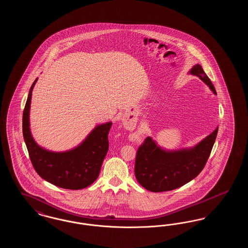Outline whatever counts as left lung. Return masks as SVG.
I'll use <instances>...</instances> for the list:
<instances>
[{"label":"left lung","instance_id":"left-lung-1","mask_svg":"<svg viewBox=\"0 0 248 248\" xmlns=\"http://www.w3.org/2000/svg\"><path fill=\"white\" fill-rule=\"evenodd\" d=\"M189 73L198 76L217 94L212 82L201 65H194ZM217 129L218 127L194 147L177 151L164 150L148 137L136 156L137 180L143 188L154 192L172 190L185 185L203 169L216 141Z\"/></svg>","mask_w":248,"mask_h":248}]
</instances>
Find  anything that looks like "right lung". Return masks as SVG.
<instances>
[{
  "label": "right lung",
  "mask_w": 248,
  "mask_h": 248,
  "mask_svg": "<svg viewBox=\"0 0 248 248\" xmlns=\"http://www.w3.org/2000/svg\"><path fill=\"white\" fill-rule=\"evenodd\" d=\"M32 83L25 105L22 119L24 140L38 175L49 183L63 189H81L91 185L97 178L108 150V135L111 122L98 124L80 145L67 152L56 153L40 147L30 128V108Z\"/></svg>",
  "instance_id": "add662e5"
}]
</instances>
